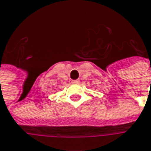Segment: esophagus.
Masks as SVG:
<instances>
[{
    "label": "esophagus",
    "mask_w": 151,
    "mask_h": 151,
    "mask_svg": "<svg viewBox=\"0 0 151 151\" xmlns=\"http://www.w3.org/2000/svg\"><path fill=\"white\" fill-rule=\"evenodd\" d=\"M79 80H72V83H78Z\"/></svg>",
    "instance_id": "obj_1"
}]
</instances>
